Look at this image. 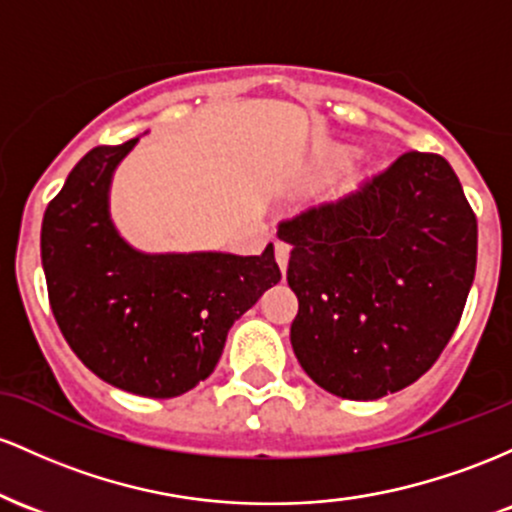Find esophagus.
Wrapping results in <instances>:
<instances>
[{"label":"esophagus","instance_id":"obj_1","mask_svg":"<svg viewBox=\"0 0 512 512\" xmlns=\"http://www.w3.org/2000/svg\"><path fill=\"white\" fill-rule=\"evenodd\" d=\"M275 261H278L280 271H287V261H290V244L287 241H275Z\"/></svg>","mask_w":512,"mask_h":512}]
</instances>
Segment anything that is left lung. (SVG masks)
<instances>
[{"mask_svg":"<svg viewBox=\"0 0 512 512\" xmlns=\"http://www.w3.org/2000/svg\"><path fill=\"white\" fill-rule=\"evenodd\" d=\"M300 300L290 343L326 392L409 387L455 333L476 271V217L440 154L406 152L358 191L280 222Z\"/></svg>","mask_w":512,"mask_h":512,"instance_id":"obj_1","label":"left lung"}]
</instances>
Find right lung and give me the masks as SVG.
I'll list each match as a JSON object with an SVG mask.
<instances>
[{
	"label": "right lung",
	"mask_w": 512,
	"mask_h": 512,
	"mask_svg": "<svg viewBox=\"0 0 512 512\" xmlns=\"http://www.w3.org/2000/svg\"><path fill=\"white\" fill-rule=\"evenodd\" d=\"M140 137L94 147L50 200L40 258L62 336L94 375L130 394L171 399L215 370L227 333L280 280L261 256L145 254L108 210L116 166Z\"/></svg>",
	"instance_id": "1"
}]
</instances>
